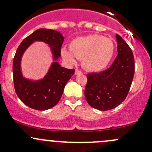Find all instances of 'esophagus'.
I'll return each instance as SVG.
<instances>
[{
	"mask_svg": "<svg viewBox=\"0 0 152 152\" xmlns=\"http://www.w3.org/2000/svg\"><path fill=\"white\" fill-rule=\"evenodd\" d=\"M81 73H82V72L79 70H76V71H75V75H79L81 74Z\"/></svg>",
	"mask_w": 152,
	"mask_h": 152,
	"instance_id": "obj_1",
	"label": "esophagus"
}]
</instances>
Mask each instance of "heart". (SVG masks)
<instances>
[{"label": "heart", "mask_w": 152, "mask_h": 152, "mask_svg": "<svg viewBox=\"0 0 152 152\" xmlns=\"http://www.w3.org/2000/svg\"><path fill=\"white\" fill-rule=\"evenodd\" d=\"M69 50L62 49V58L70 65L76 58L82 59V65L92 72H101L107 68L113 59L115 44L113 39L101 35L90 34L73 39L69 43Z\"/></svg>", "instance_id": "obj_1"}]
</instances>
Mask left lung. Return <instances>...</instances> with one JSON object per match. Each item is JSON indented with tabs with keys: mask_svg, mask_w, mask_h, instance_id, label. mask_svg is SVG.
Masks as SVG:
<instances>
[{
	"mask_svg": "<svg viewBox=\"0 0 152 152\" xmlns=\"http://www.w3.org/2000/svg\"><path fill=\"white\" fill-rule=\"evenodd\" d=\"M118 56L110 68L89 73L85 96L89 105L101 111L115 108L125 100L134 73V59L128 44L118 34Z\"/></svg>",
	"mask_w": 152,
	"mask_h": 152,
	"instance_id": "1",
	"label": "left lung"
}]
</instances>
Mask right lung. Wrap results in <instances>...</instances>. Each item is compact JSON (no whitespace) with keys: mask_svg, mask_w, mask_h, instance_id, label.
Returning a JSON list of instances; mask_svg holds the SVG:
<instances>
[{"mask_svg":"<svg viewBox=\"0 0 152 152\" xmlns=\"http://www.w3.org/2000/svg\"><path fill=\"white\" fill-rule=\"evenodd\" d=\"M63 41L60 32L39 28L25 38L17 50L12 67L15 90L21 102L34 110L43 111L54 107L60 100L65 85L74 74V70L62 67L58 62ZM35 42L48 45L53 59L45 76L37 80L26 78L21 68L24 53Z\"/></svg>","mask_w":152,"mask_h":152,"instance_id":"right-lung-1","label":"right lung"}]
</instances>
